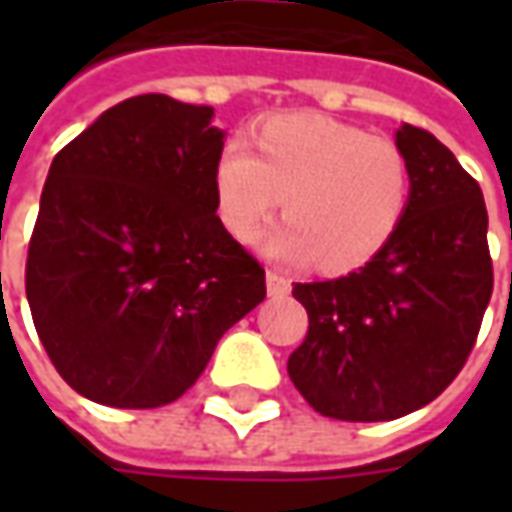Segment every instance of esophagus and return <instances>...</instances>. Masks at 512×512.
<instances>
[{
    "label": "esophagus",
    "mask_w": 512,
    "mask_h": 512,
    "mask_svg": "<svg viewBox=\"0 0 512 512\" xmlns=\"http://www.w3.org/2000/svg\"><path fill=\"white\" fill-rule=\"evenodd\" d=\"M266 285H268V296H274V299H285L290 296V279L285 274H279V271H266Z\"/></svg>",
    "instance_id": "obj_1"
}]
</instances>
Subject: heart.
<instances>
[{
  "label": "heart",
  "instance_id": "obj_1",
  "mask_svg": "<svg viewBox=\"0 0 512 512\" xmlns=\"http://www.w3.org/2000/svg\"><path fill=\"white\" fill-rule=\"evenodd\" d=\"M255 153L233 139L213 169L216 211L227 233L252 241L282 197L266 246L310 260L321 274L367 266L392 244L411 202V167L395 139L315 112L271 117Z\"/></svg>",
  "mask_w": 512,
  "mask_h": 512
}]
</instances>
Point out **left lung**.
Returning <instances> with one entry per match:
<instances>
[{"instance_id": "left-lung-1", "label": "left lung", "mask_w": 512, "mask_h": 512, "mask_svg": "<svg viewBox=\"0 0 512 512\" xmlns=\"http://www.w3.org/2000/svg\"><path fill=\"white\" fill-rule=\"evenodd\" d=\"M411 167L400 230L365 268L296 282L310 315L288 376L323 417L386 422L447 389L477 343L494 290L480 183L436 136L397 128Z\"/></svg>"}]
</instances>
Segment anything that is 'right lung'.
<instances>
[{
	"mask_svg": "<svg viewBox=\"0 0 512 512\" xmlns=\"http://www.w3.org/2000/svg\"><path fill=\"white\" fill-rule=\"evenodd\" d=\"M211 106L161 93L106 109L54 156L27 252V301L51 365L112 408L178 400L266 271L216 216Z\"/></svg>",
	"mask_w": 512,
	"mask_h": 512,
	"instance_id": "obj_1",
	"label": "right lung"
}]
</instances>
